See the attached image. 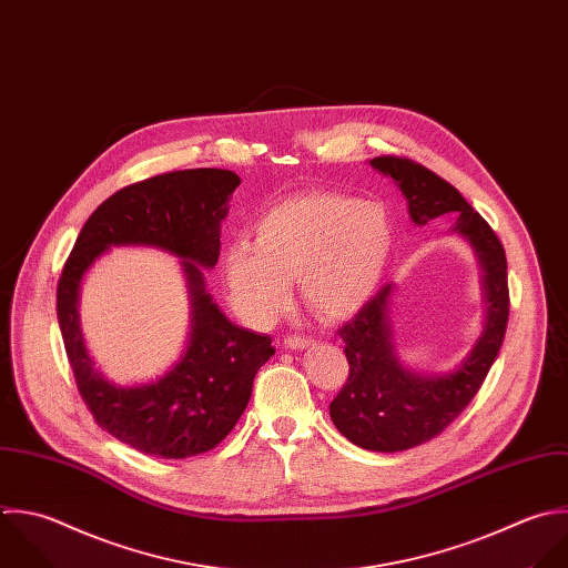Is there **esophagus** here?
Segmentation results:
<instances>
[{"instance_id":"obj_1","label":"esophagus","mask_w":568,"mask_h":568,"mask_svg":"<svg viewBox=\"0 0 568 568\" xmlns=\"http://www.w3.org/2000/svg\"><path fill=\"white\" fill-rule=\"evenodd\" d=\"M283 345H285L287 349H305V347L314 345V338H310V336H298V334H290V336L283 338Z\"/></svg>"}]
</instances>
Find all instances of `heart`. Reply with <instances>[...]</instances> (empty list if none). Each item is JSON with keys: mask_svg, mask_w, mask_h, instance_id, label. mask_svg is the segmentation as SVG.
I'll return each instance as SVG.
<instances>
[{"mask_svg": "<svg viewBox=\"0 0 568 568\" xmlns=\"http://www.w3.org/2000/svg\"><path fill=\"white\" fill-rule=\"evenodd\" d=\"M394 250V223L378 203L312 192L272 207L252 241H234L223 267L239 316L272 325L292 303V278L323 318L354 314L376 292Z\"/></svg>", "mask_w": 568, "mask_h": 568, "instance_id": "heart-1", "label": "heart"}]
</instances>
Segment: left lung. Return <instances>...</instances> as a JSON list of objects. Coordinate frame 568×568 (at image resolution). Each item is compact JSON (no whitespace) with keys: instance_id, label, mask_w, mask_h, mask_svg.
<instances>
[{"instance_id":"8db88e82","label":"left lung","mask_w":568,"mask_h":568,"mask_svg":"<svg viewBox=\"0 0 568 568\" xmlns=\"http://www.w3.org/2000/svg\"><path fill=\"white\" fill-rule=\"evenodd\" d=\"M372 165L396 179L416 225L456 214L454 230L469 239L480 256L489 303L485 334L460 369L447 376H420L398 365L387 318L392 283L338 327L349 376L332 400L329 416L354 445L394 454L436 438L474 400L503 347L511 301L503 241L449 181L407 156L383 154L372 159Z\"/></svg>"}]
</instances>
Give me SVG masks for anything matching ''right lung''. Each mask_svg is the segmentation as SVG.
<instances>
[{"label": "right lung", "mask_w": 568, "mask_h": 568, "mask_svg": "<svg viewBox=\"0 0 568 568\" xmlns=\"http://www.w3.org/2000/svg\"><path fill=\"white\" fill-rule=\"evenodd\" d=\"M241 179L196 168L156 174L108 196L83 223L57 283V318L77 392L101 429L154 458L214 449L245 412L256 372L272 358L270 336L232 325L203 290L196 265L214 267L219 225ZM110 244H154L184 258L193 332L184 358L161 382L123 390L93 372L78 332V283Z\"/></svg>", "instance_id": "obj_1"}]
</instances>
